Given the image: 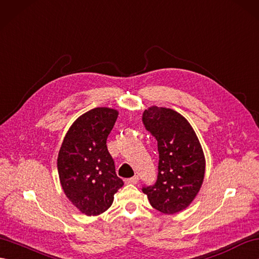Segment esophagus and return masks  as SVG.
Masks as SVG:
<instances>
[{
    "mask_svg": "<svg viewBox=\"0 0 259 259\" xmlns=\"http://www.w3.org/2000/svg\"><path fill=\"white\" fill-rule=\"evenodd\" d=\"M138 180H140V178H138V176H134V177H132L130 179H126L125 182H126V184H128V185H136L137 182H138Z\"/></svg>",
    "mask_w": 259,
    "mask_h": 259,
    "instance_id": "1",
    "label": "esophagus"
}]
</instances>
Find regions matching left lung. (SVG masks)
I'll list each match as a JSON object with an SVG mask.
<instances>
[{
  "instance_id": "1",
  "label": "left lung",
  "mask_w": 259,
  "mask_h": 259,
  "mask_svg": "<svg viewBox=\"0 0 259 259\" xmlns=\"http://www.w3.org/2000/svg\"><path fill=\"white\" fill-rule=\"evenodd\" d=\"M143 123L157 140L159 153L158 176L154 186L144 187L154 209L175 214L192 203L203 184L205 158L192 126L171 109L150 106Z\"/></svg>"
}]
</instances>
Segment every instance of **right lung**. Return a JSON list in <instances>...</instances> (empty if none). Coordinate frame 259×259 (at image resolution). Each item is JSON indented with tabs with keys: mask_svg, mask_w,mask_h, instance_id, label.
<instances>
[{
	"mask_svg": "<svg viewBox=\"0 0 259 259\" xmlns=\"http://www.w3.org/2000/svg\"><path fill=\"white\" fill-rule=\"evenodd\" d=\"M117 116L118 111L111 108L85 112L68 130L59 150L57 166L62 190L88 217L108 210L124 185L106 147Z\"/></svg>",
	"mask_w": 259,
	"mask_h": 259,
	"instance_id": "1",
	"label": "right lung"
}]
</instances>
